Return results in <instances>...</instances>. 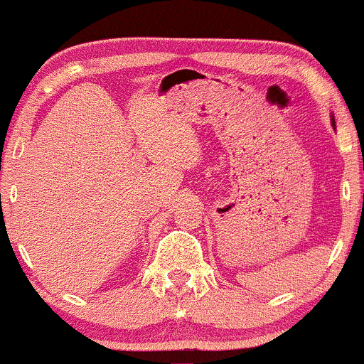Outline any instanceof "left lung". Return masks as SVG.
Listing matches in <instances>:
<instances>
[{"mask_svg": "<svg viewBox=\"0 0 364 364\" xmlns=\"http://www.w3.org/2000/svg\"><path fill=\"white\" fill-rule=\"evenodd\" d=\"M331 123H333V127H335V119L333 118H331Z\"/></svg>", "mask_w": 364, "mask_h": 364, "instance_id": "left-lung-1", "label": "left lung"}]
</instances>
